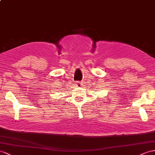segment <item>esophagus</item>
<instances>
[{
  "mask_svg": "<svg viewBox=\"0 0 155 155\" xmlns=\"http://www.w3.org/2000/svg\"><path fill=\"white\" fill-rule=\"evenodd\" d=\"M76 85L78 86H81L82 85V83L80 82H76Z\"/></svg>",
  "mask_w": 155,
  "mask_h": 155,
  "instance_id": "34e87169",
  "label": "esophagus"
}]
</instances>
